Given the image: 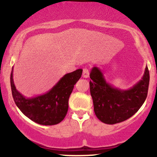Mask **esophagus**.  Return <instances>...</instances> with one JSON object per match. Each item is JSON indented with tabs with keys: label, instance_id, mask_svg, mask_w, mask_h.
Wrapping results in <instances>:
<instances>
[{
	"label": "esophagus",
	"instance_id": "34e87169",
	"mask_svg": "<svg viewBox=\"0 0 157 157\" xmlns=\"http://www.w3.org/2000/svg\"><path fill=\"white\" fill-rule=\"evenodd\" d=\"M82 77L88 78L89 77V69L88 68H84L82 70Z\"/></svg>",
	"mask_w": 157,
	"mask_h": 157
}]
</instances>
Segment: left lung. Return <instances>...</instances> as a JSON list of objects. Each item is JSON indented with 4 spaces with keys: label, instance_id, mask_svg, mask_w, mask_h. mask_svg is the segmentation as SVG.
I'll list each match as a JSON object with an SVG mask.
<instances>
[{
    "label": "left lung",
    "instance_id": "1",
    "mask_svg": "<svg viewBox=\"0 0 157 157\" xmlns=\"http://www.w3.org/2000/svg\"><path fill=\"white\" fill-rule=\"evenodd\" d=\"M90 92L97 117L105 124L125 121L138 111L146 100L150 75L147 67L142 80L128 90L113 87L102 71L94 66L90 73Z\"/></svg>",
    "mask_w": 157,
    "mask_h": 157
}]
</instances>
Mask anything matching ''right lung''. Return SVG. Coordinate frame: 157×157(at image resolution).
<instances>
[{
    "label": "right lung",
    "instance_id": "add662e5",
    "mask_svg": "<svg viewBox=\"0 0 157 157\" xmlns=\"http://www.w3.org/2000/svg\"><path fill=\"white\" fill-rule=\"evenodd\" d=\"M82 69L65 75L47 93L26 98L16 89L13 81V68L10 76L11 89L14 101L25 116L36 123L44 125L58 124L66 117L68 109V99L74 86L82 75Z\"/></svg>",
    "mask_w": 157,
    "mask_h": 157
}]
</instances>
